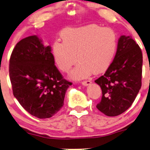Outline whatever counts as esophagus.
<instances>
[{
	"label": "esophagus",
	"instance_id": "1",
	"mask_svg": "<svg viewBox=\"0 0 150 150\" xmlns=\"http://www.w3.org/2000/svg\"><path fill=\"white\" fill-rule=\"evenodd\" d=\"M82 85L84 86H89L90 84L91 83V81H83L82 83Z\"/></svg>",
	"mask_w": 150,
	"mask_h": 150
}]
</instances>
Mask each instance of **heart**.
<instances>
[{
    "mask_svg": "<svg viewBox=\"0 0 150 150\" xmlns=\"http://www.w3.org/2000/svg\"><path fill=\"white\" fill-rule=\"evenodd\" d=\"M62 42L55 41L52 53L62 71L67 72L77 59L79 63L69 74L73 80L88 78L108 69L117 49V36L113 29L92 24L67 28L62 33ZM77 58H76V57Z\"/></svg>",
    "mask_w": 150,
    "mask_h": 150,
    "instance_id": "obj_1",
    "label": "heart"
}]
</instances>
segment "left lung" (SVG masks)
<instances>
[{"mask_svg":"<svg viewBox=\"0 0 150 150\" xmlns=\"http://www.w3.org/2000/svg\"><path fill=\"white\" fill-rule=\"evenodd\" d=\"M142 54L131 36H121L112 64L95 82L103 92L96 107L108 117L124 113L131 106L142 85Z\"/></svg>","mask_w":150,"mask_h":150,"instance_id":"left-lung-1","label":"left lung"}]
</instances>
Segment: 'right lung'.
Wrapping results in <instances>:
<instances>
[{
    "label": "right lung",
    "mask_w": 150,
    "mask_h": 150,
    "mask_svg": "<svg viewBox=\"0 0 150 150\" xmlns=\"http://www.w3.org/2000/svg\"><path fill=\"white\" fill-rule=\"evenodd\" d=\"M9 74L14 96L23 108L38 119L54 115L64 105L71 82L54 65L51 47L37 36H28L12 50Z\"/></svg>",
    "instance_id": "right-lung-1"
}]
</instances>
